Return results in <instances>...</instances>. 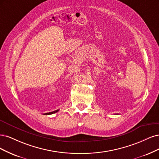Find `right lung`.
<instances>
[{
	"instance_id": "add662e5",
	"label": "right lung",
	"mask_w": 159,
	"mask_h": 159,
	"mask_svg": "<svg viewBox=\"0 0 159 159\" xmlns=\"http://www.w3.org/2000/svg\"><path fill=\"white\" fill-rule=\"evenodd\" d=\"M59 110H55V111H52V112H49V113H45V114H44V115H50V114H53L56 113V112H57Z\"/></svg>"
}]
</instances>
